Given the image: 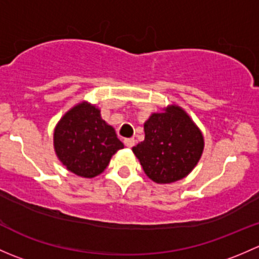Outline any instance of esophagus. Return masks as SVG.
<instances>
[{
    "mask_svg": "<svg viewBox=\"0 0 259 259\" xmlns=\"http://www.w3.org/2000/svg\"><path fill=\"white\" fill-rule=\"evenodd\" d=\"M124 144H125V146H127V148H133V146H134V144H135V139H133V138L125 139Z\"/></svg>",
    "mask_w": 259,
    "mask_h": 259,
    "instance_id": "esophagus-1",
    "label": "esophagus"
}]
</instances>
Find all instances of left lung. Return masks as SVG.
Returning <instances> with one entry per match:
<instances>
[{"label":"left lung","instance_id":"left-lung-1","mask_svg":"<svg viewBox=\"0 0 259 259\" xmlns=\"http://www.w3.org/2000/svg\"><path fill=\"white\" fill-rule=\"evenodd\" d=\"M145 139L133 148L145 174L158 184H169L194 169L204 149L199 127L178 105L150 115L144 124Z\"/></svg>","mask_w":259,"mask_h":259}]
</instances>
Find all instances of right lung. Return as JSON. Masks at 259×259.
Returning <instances> with one entry per match:
<instances>
[{
    "instance_id": "1",
    "label": "right lung",
    "mask_w": 259,
    "mask_h": 259,
    "mask_svg": "<svg viewBox=\"0 0 259 259\" xmlns=\"http://www.w3.org/2000/svg\"><path fill=\"white\" fill-rule=\"evenodd\" d=\"M54 148L67 170L82 178H94L105 170L111 156L124 144L114 127L101 119L100 110L82 101L57 122Z\"/></svg>"
}]
</instances>
